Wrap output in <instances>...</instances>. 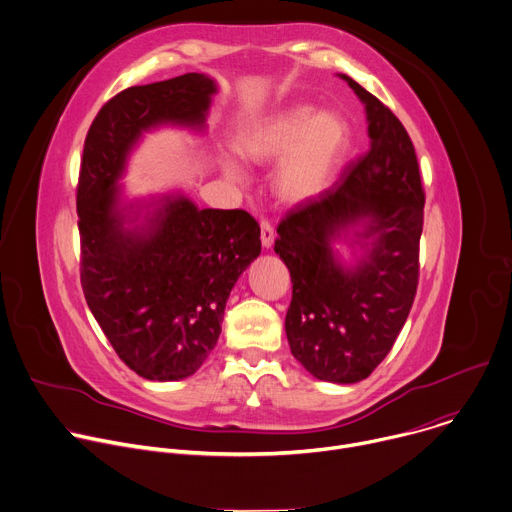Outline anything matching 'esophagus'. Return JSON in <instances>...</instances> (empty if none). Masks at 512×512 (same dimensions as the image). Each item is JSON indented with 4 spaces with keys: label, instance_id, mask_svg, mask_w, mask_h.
<instances>
[{
    "label": "esophagus",
    "instance_id": "esophagus-1",
    "mask_svg": "<svg viewBox=\"0 0 512 512\" xmlns=\"http://www.w3.org/2000/svg\"><path fill=\"white\" fill-rule=\"evenodd\" d=\"M261 245L265 247V249H269L271 245H273V239H275V233H273V227H271V223L267 221V218H261Z\"/></svg>",
    "mask_w": 512,
    "mask_h": 512
}]
</instances>
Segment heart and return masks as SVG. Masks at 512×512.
Listing matches in <instances>:
<instances>
[{
  "mask_svg": "<svg viewBox=\"0 0 512 512\" xmlns=\"http://www.w3.org/2000/svg\"><path fill=\"white\" fill-rule=\"evenodd\" d=\"M348 143V125L336 113H316L306 103L287 105L251 123L237 137V154L249 164L279 166L273 188L283 202L302 204L320 196L332 182ZM227 172L239 178L229 164Z\"/></svg>",
  "mask_w": 512,
  "mask_h": 512,
  "instance_id": "heart-1",
  "label": "heart"
}]
</instances>
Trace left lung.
Returning a JSON list of instances; mask_svg holds the SVG:
<instances>
[{"label": "left lung", "mask_w": 512, "mask_h": 512, "mask_svg": "<svg viewBox=\"0 0 512 512\" xmlns=\"http://www.w3.org/2000/svg\"><path fill=\"white\" fill-rule=\"evenodd\" d=\"M367 105L371 148L348 162L340 180L296 204L277 225L275 253L291 275L285 334L320 381L367 379L393 348L417 294L425 192L413 141L375 95L342 75ZM360 217L375 238L356 270H342L329 241Z\"/></svg>", "instance_id": "1"}]
</instances>
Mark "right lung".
I'll return each instance as SVG.
<instances>
[{"label":"right lung","mask_w":512,"mask_h":512,"mask_svg":"<svg viewBox=\"0 0 512 512\" xmlns=\"http://www.w3.org/2000/svg\"><path fill=\"white\" fill-rule=\"evenodd\" d=\"M214 83L186 72L129 87L93 119L81 160L77 212L85 300L127 367L150 381L194 375L214 348L225 304L261 253V229L241 208L198 210L172 198L145 233L125 231L115 182L143 129L202 125Z\"/></svg>","instance_id":"right-lung-1"}]
</instances>
